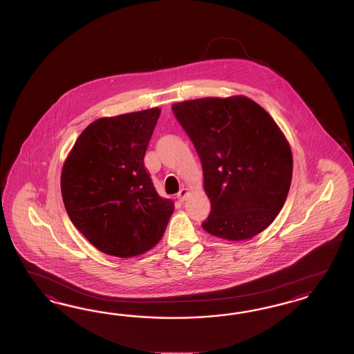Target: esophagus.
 I'll use <instances>...</instances> for the list:
<instances>
[{"mask_svg":"<svg viewBox=\"0 0 354 354\" xmlns=\"http://www.w3.org/2000/svg\"><path fill=\"white\" fill-rule=\"evenodd\" d=\"M188 194H189V192H188V189L187 188H182L180 191H179V193H178V198H179V201H185L187 200V197H188Z\"/></svg>","mask_w":354,"mask_h":354,"instance_id":"esophagus-1","label":"esophagus"}]
</instances>
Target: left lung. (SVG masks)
<instances>
[{"label": "left lung", "mask_w": 354, "mask_h": 354, "mask_svg": "<svg viewBox=\"0 0 354 354\" xmlns=\"http://www.w3.org/2000/svg\"><path fill=\"white\" fill-rule=\"evenodd\" d=\"M172 111L203 165L212 204L205 231L239 241L268 228L286 203L293 169L274 119L244 96L184 101Z\"/></svg>", "instance_id": "obj_1"}]
</instances>
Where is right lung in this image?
Segmentation results:
<instances>
[{"mask_svg":"<svg viewBox=\"0 0 354 354\" xmlns=\"http://www.w3.org/2000/svg\"><path fill=\"white\" fill-rule=\"evenodd\" d=\"M160 114L154 107L97 119L64 161L61 191L66 212L102 253L136 257L165 234L174 203L158 196L144 166Z\"/></svg>","mask_w":354,"mask_h":354,"instance_id":"right-lung-1","label":"right lung"}]
</instances>
